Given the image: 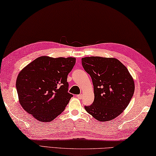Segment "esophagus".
Returning <instances> with one entry per match:
<instances>
[{
	"label": "esophagus",
	"instance_id": "34e87169",
	"mask_svg": "<svg viewBox=\"0 0 156 156\" xmlns=\"http://www.w3.org/2000/svg\"><path fill=\"white\" fill-rule=\"evenodd\" d=\"M76 97H77L78 99H80V100H81V99L83 98V95H82V94L78 95H76Z\"/></svg>",
	"mask_w": 156,
	"mask_h": 156
}]
</instances>
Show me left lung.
<instances>
[{
  "label": "left lung",
  "mask_w": 156,
  "mask_h": 156,
  "mask_svg": "<svg viewBox=\"0 0 156 156\" xmlns=\"http://www.w3.org/2000/svg\"><path fill=\"white\" fill-rule=\"evenodd\" d=\"M82 65L92 79L94 101L84 108L100 121H108L121 115L134 93V83L125 66L114 58L90 56Z\"/></svg>",
  "instance_id": "obj_1"
}]
</instances>
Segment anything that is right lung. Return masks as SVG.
Here are the masks:
<instances>
[{"instance_id":"add662e5","label":"right lung","mask_w":156,"mask_h":156,"mask_svg":"<svg viewBox=\"0 0 156 156\" xmlns=\"http://www.w3.org/2000/svg\"><path fill=\"white\" fill-rule=\"evenodd\" d=\"M76 58L40 56L20 72L16 89L24 110L40 121H51L63 111L72 94L67 75Z\"/></svg>"}]
</instances>
